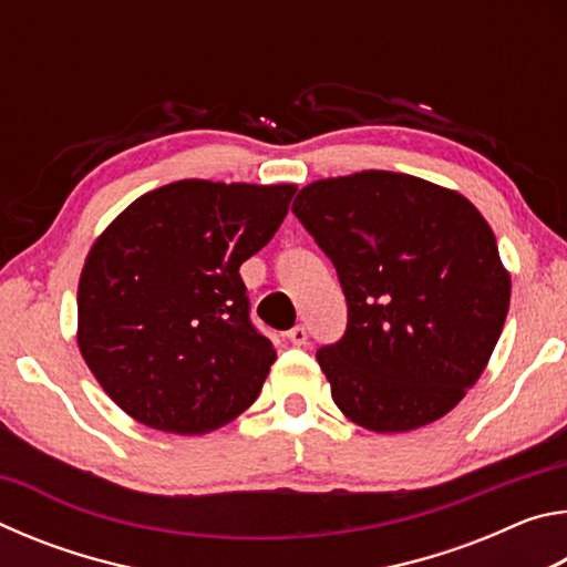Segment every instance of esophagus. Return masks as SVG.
<instances>
[{"label": "esophagus", "instance_id": "obj_1", "mask_svg": "<svg viewBox=\"0 0 567 567\" xmlns=\"http://www.w3.org/2000/svg\"><path fill=\"white\" fill-rule=\"evenodd\" d=\"M307 338H310V332H307L305 324H297V328H292L290 332H287V340H290L292 344H297V348H300V344H305Z\"/></svg>", "mask_w": 567, "mask_h": 567}]
</instances>
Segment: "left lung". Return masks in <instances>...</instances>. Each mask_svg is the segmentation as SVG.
Returning <instances> with one entry per match:
<instances>
[{"instance_id": "8db88e82", "label": "left lung", "mask_w": 567, "mask_h": 567, "mask_svg": "<svg viewBox=\"0 0 567 567\" xmlns=\"http://www.w3.org/2000/svg\"><path fill=\"white\" fill-rule=\"evenodd\" d=\"M292 213L348 302L342 338L318 350L334 405L375 433L443 417L483 375L511 305L491 225L457 192L382 169L312 182Z\"/></svg>"}]
</instances>
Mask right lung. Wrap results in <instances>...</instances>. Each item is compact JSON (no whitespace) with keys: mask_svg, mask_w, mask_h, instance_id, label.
Masks as SVG:
<instances>
[{"mask_svg":"<svg viewBox=\"0 0 567 567\" xmlns=\"http://www.w3.org/2000/svg\"><path fill=\"white\" fill-rule=\"evenodd\" d=\"M295 189L172 182L134 199L94 243L76 340L127 415L199 435L260 395L275 348L249 318L239 265L270 243Z\"/></svg>","mask_w":567,"mask_h":567,"instance_id":"right-lung-1","label":"right lung"}]
</instances>
